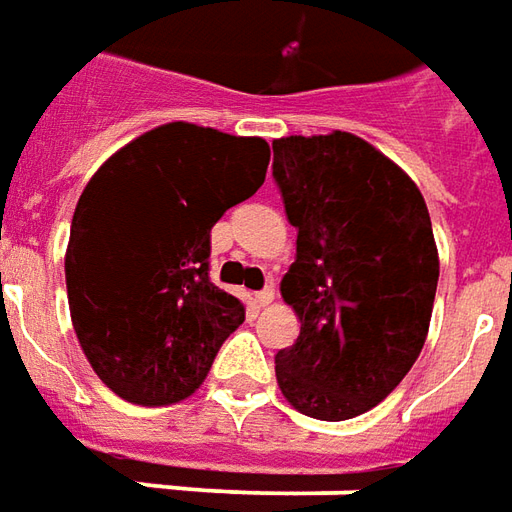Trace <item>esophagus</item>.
<instances>
[{
	"label": "esophagus",
	"mask_w": 512,
	"mask_h": 512,
	"mask_svg": "<svg viewBox=\"0 0 512 512\" xmlns=\"http://www.w3.org/2000/svg\"><path fill=\"white\" fill-rule=\"evenodd\" d=\"M274 302V288H263V291H257L255 294V305L257 308H266V305H271Z\"/></svg>",
	"instance_id": "34e87169"
}]
</instances>
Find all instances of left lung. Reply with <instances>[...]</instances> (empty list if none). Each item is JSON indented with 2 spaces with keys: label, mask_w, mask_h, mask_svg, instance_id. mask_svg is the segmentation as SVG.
I'll return each instance as SVG.
<instances>
[{
  "label": "left lung",
  "mask_w": 512,
  "mask_h": 512,
  "mask_svg": "<svg viewBox=\"0 0 512 512\" xmlns=\"http://www.w3.org/2000/svg\"><path fill=\"white\" fill-rule=\"evenodd\" d=\"M274 179L297 227L280 283L300 339L274 356L277 387L316 420L364 415L401 384L429 336L440 257L417 184L367 139L280 137Z\"/></svg>",
  "instance_id": "obj_1"
}]
</instances>
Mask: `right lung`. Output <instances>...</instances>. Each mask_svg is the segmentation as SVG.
<instances>
[{
	"label": "right lung",
	"mask_w": 512,
	"mask_h": 512,
	"mask_svg": "<svg viewBox=\"0 0 512 512\" xmlns=\"http://www.w3.org/2000/svg\"><path fill=\"white\" fill-rule=\"evenodd\" d=\"M269 142L165 123L111 154L83 187L66 246L72 328L123 401L190 398L246 319L210 283V229L266 182Z\"/></svg>",
	"instance_id": "add662e5"
}]
</instances>
